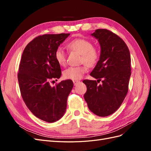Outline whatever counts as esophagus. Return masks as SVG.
Masks as SVG:
<instances>
[{"label":"esophagus","mask_w":151,"mask_h":151,"mask_svg":"<svg viewBox=\"0 0 151 151\" xmlns=\"http://www.w3.org/2000/svg\"><path fill=\"white\" fill-rule=\"evenodd\" d=\"M79 81H77V80H74V81H73V83H74V85H76L77 83H79Z\"/></svg>","instance_id":"34e87169"}]
</instances>
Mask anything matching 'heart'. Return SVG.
<instances>
[{
    "label": "heart",
    "instance_id": "b5f03b06",
    "mask_svg": "<svg viewBox=\"0 0 151 151\" xmlns=\"http://www.w3.org/2000/svg\"><path fill=\"white\" fill-rule=\"evenodd\" d=\"M67 47L71 51L76 52L81 54L80 62L84 63L89 67H93L96 65L99 58V52L97 47L93 46L91 41L84 38H76L72 40L67 44ZM54 57L57 62L61 66L66 64V54L62 48L56 49ZM86 72L85 65L79 66H71L63 72L64 78L72 80L80 79Z\"/></svg>",
    "mask_w": 151,
    "mask_h": 151
}]
</instances>
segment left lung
Here are the masks:
<instances>
[{
  "label": "left lung",
  "mask_w": 151,
  "mask_h": 151,
  "mask_svg": "<svg viewBox=\"0 0 151 151\" xmlns=\"http://www.w3.org/2000/svg\"><path fill=\"white\" fill-rule=\"evenodd\" d=\"M92 35L101 46L99 60L90 74L98 81H83L87 87L84 97L93 113L107 116L120 108L129 91L130 54L124 41L111 31L97 29Z\"/></svg>",
  "instance_id": "obj_1"
}]
</instances>
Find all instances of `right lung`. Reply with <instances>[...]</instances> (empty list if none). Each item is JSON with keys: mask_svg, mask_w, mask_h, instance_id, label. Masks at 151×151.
Returning <instances> with one entry per match:
<instances>
[{"mask_svg": "<svg viewBox=\"0 0 151 151\" xmlns=\"http://www.w3.org/2000/svg\"><path fill=\"white\" fill-rule=\"evenodd\" d=\"M69 35H40L26 45L21 58L17 79L22 99L35 116L48 123L64 115L74 85L69 79L50 85L62 74L55 52Z\"/></svg>", "mask_w": 151, "mask_h": 151, "instance_id": "add662e5", "label": "right lung"}]
</instances>
